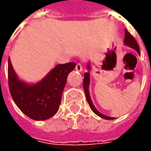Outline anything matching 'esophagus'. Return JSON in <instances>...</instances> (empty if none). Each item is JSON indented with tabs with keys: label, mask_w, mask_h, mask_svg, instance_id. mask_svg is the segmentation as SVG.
I'll use <instances>...</instances> for the list:
<instances>
[{
	"label": "esophagus",
	"mask_w": 151,
	"mask_h": 151,
	"mask_svg": "<svg viewBox=\"0 0 151 151\" xmlns=\"http://www.w3.org/2000/svg\"><path fill=\"white\" fill-rule=\"evenodd\" d=\"M76 70H77V71H78V72H82V65H81V64H77V65H76Z\"/></svg>",
	"instance_id": "esophagus-1"
}]
</instances>
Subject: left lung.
Returning a JSON list of instances; mask_svg holds the SVG:
<instances>
[{"instance_id":"obj_1","label":"left lung","mask_w":151,"mask_h":151,"mask_svg":"<svg viewBox=\"0 0 151 151\" xmlns=\"http://www.w3.org/2000/svg\"><path fill=\"white\" fill-rule=\"evenodd\" d=\"M124 45L129 47L131 48H133L135 51L137 52L138 54H140V49L138 44L137 43V41L135 40V39L128 32L127 30H125V38H124ZM86 69H88V70L91 69V64H90V63L87 64ZM89 85H90V73L87 72L85 73V74H84L83 88H84V91H85V95L86 98V100L88 102L89 105H90V107H91V109L93 111V112L96 114V115L99 116V117L103 118V119H105V120H114V119H116V118H114V117H110L108 116H105V115L102 114L101 112H99V111L96 109V108L95 107V105L93 104V102H92L91 99V96H90V93H89Z\"/></svg>"}]
</instances>
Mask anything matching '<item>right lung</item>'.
Masks as SVG:
<instances>
[{
    "mask_svg": "<svg viewBox=\"0 0 151 151\" xmlns=\"http://www.w3.org/2000/svg\"><path fill=\"white\" fill-rule=\"evenodd\" d=\"M76 63L60 64L36 83L18 78L9 58V87L13 100L23 113L35 120L49 119L59 109L67 77Z\"/></svg>",
    "mask_w": 151,
    "mask_h": 151,
    "instance_id": "1",
    "label": "right lung"
}]
</instances>
